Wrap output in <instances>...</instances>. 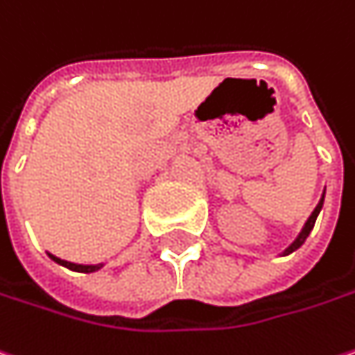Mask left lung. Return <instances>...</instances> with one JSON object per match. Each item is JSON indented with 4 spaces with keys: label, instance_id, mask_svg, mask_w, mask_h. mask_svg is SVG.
I'll return each instance as SVG.
<instances>
[{
    "label": "left lung",
    "instance_id": "left-lung-1",
    "mask_svg": "<svg viewBox=\"0 0 355 355\" xmlns=\"http://www.w3.org/2000/svg\"><path fill=\"white\" fill-rule=\"evenodd\" d=\"M324 194H326V191H324ZM324 194H322V198H320V202H318V207L314 208V212L310 214V218L306 220V224H304V228H302V232L298 234V239L294 240L288 248L284 250V256L286 254H292L294 250H298L300 248L302 244L306 242V239H308V234L312 232V228H314V224H316V218H318V214H320V210H322V205H324Z\"/></svg>",
    "mask_w": 355,
    "mask_h": 355
}]
</instances>
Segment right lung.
Returning <instances> with one entry per match:
<instances>
[{"label": "right lung", "instance_id": "add662e5", "mask_svg": "<svg viewBox=\"0 0 355 355\" xmlns=\"http://www.w3.org/2000/svg\"><path fill=\"white\" fill-rule=\"evenodd\" d=\"M49 258H51L53 262H57V264L65 266V268L75 270V272H85V274H89V272H95V270H99L101 266H103V264H75V262L61 260V258H57V256H53V254H49Z\"/></svg>", "mask_w": 355, "mask_h": 355}]
</instances>
